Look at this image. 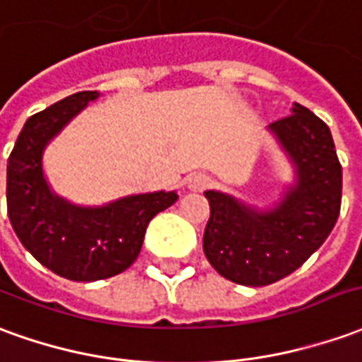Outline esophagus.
<instances>
[{"mask_svg":"<svg viewBox=\"0 0 362 362\" xmlns=\"http://www.w3.org/2000/svg\"><path fill=\"white\" fill-rule=\"evenodd\" d=\"M207 184H209V178H207V176H204V174H194V176H189L188 178V186L192 189L206 188Z\"/></svg>","mask_w":362,"mask_h":362,"instance_id":"esophagus-1","label":"esophagus"}]
</instances>
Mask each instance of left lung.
Instances as JSON below:
<instances>
[{
	"mask_svg": "<svg viewBox=\"0 0 362 362\" xmlns=\"http://www.w3.org/2000/svg\"><path fill=\"white\" fill-rule=\"evenodd\" d=\"M269 131L294 166V184L270 209L207 189L204 252L214 269L243 286H267L292 274L317 251L339 217L343 174L329 127L294 103Z\"/></svg>",
	"mask_w": 362,
	"mask_h": 362,
	"instance_id": "obj_1",
	"label": "left lung"
}]
</instances>
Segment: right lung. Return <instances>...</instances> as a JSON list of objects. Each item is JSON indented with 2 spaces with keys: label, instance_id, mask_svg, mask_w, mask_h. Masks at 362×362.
I'll return each mask as SVG.
<instances>
[{
  "label": "right lung",
  "instance_id": "add662e5",
  "mask_svg": "<svg viewBox=\"0 0 362 362\" xmlns=\"http://www.w3.org/2000/svg\"><path fill=\"white\" fill-rule=\"evenodd\" d=\"M98 92L60 100L23 125L7 160V216L23 247L42 267L74 282H93L129 269L141 252L148 221L178 199L151 192L98 207L74 206L50 189L42 153Z\"/></svg>",
  "mask_w": 362,
  "mask_h": 362
}]
</instances>
